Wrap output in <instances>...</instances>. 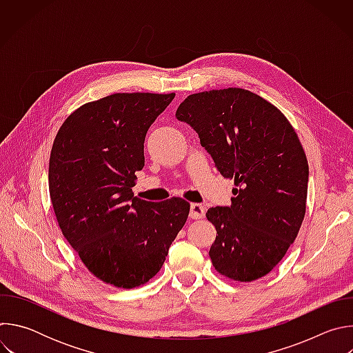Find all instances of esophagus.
Segmentation results:
<instances>
[{"instance_id": "esophagus-1", "label": "esophagus", "mask_w": 353, "mask_h": 353, "mask_svg": "<svg viewBox=\"0 0 353 353\" xmlns=\"http://www.w3.org/2000/svg\"><path fill=\"white\" fill-rule=\"evenodd\" d=\"M205 216V207L201 204H191L190 205V218L191 219H203Z\"/></svg>"}]
</instances>
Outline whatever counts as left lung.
Listing matches in <instances>:
<instances>
[{
	"mask_svg": "<svg viewBox=\"0 0 353 353\" xmlns=\"http://www.w3.org/2000/svg\"><path fill=\"white\" fill-rule=\"evenodd\" d=\"M176 117L198 134L218 172L234 179L232 205L207 212L216 229L215 270L240 282L267 275L306 212L309 165L293 127L265 99L240 88L190 94Z\"/></svg>",
	"mask_w": 353,
	"mask_h": 353,
	"instance_id": "obj_1",
	"label": "left lung"
}]
</instances>
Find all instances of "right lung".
I'll return each instance as SVG.
<instances>
[{
  "label": "right lung",
  "instance_id": "1",
  "mask_svg": "<svg viewBox=\"0 0 353 353\" xmlns=\"http://www.w3.org/2000/svg\"><path fill=\"white\" fill-rule=\"evenodd\" d=\"M174 93H114L86 103L61 125L48 165L60 229L100 281L131 289L162 268L190 204L134 196L143 142Z\"/></svg>",
  "mask_w": 353,
  "mask_h": 353
}]
</instances>
